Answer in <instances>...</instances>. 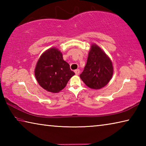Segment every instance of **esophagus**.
Instances as JSON below:
<instances>
[{"label": "esophagus", "mask_w": 146, "mask_h": 146, "mask_svg": "<svg viewBox=\"0 0 146 146\" xmlns=\"http://www.w3.org/2000/svg\"><path fill=\"white\" fill-rule=\"evenodd\" d=\"M80 70H78V69H77V70H75V73L76 74V75H79V73H80Z\"/></svg>", "instance_id": "esophagus-1"}]
</instances>
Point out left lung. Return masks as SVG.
<instances>
[{"label": "left lung", "instance_id": "1", "mask_svg": "<svg viewBox=\"0 0 146 146\" xmlns=\"http://www.w3.org/2000/svg\"><path fill=\"white\" fill-rule=\"evenodd\" d=\"M112 62L106 53L93 44L89 52L87 63L80 76L89 88L99 90L104 87L112 77Z\"/></svg>", "mask_w": 146, "mask_h": 146}]
</instances>
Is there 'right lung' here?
Segmentation results:
<instances>
[{"label":"right lung","instance_id":"obj_1","mask_svg":"<svg viewBox=\"0 0 146 146\" xmlns=\"http://www.w3.org/2000/svg\"><path fill=\"white\" fill-rule=\"evenodd\" d=\"M75 73L69 64L63 60L58 49L51 48L41 55L36 64L35 75L42 88L48 91L58 93L66 87Z\"/></svg>","mask_w":146,"mask_h":146}]
</instances>
